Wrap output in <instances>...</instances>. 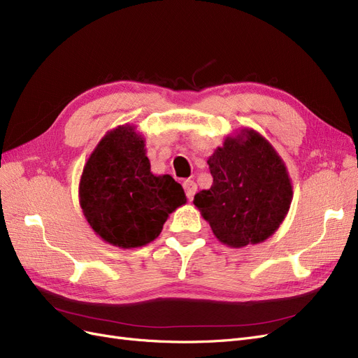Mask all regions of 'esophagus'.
<instances>
[{
    "instance_id": "34e87169",
    "label": "esophagus",
    "mask_w": 358,
    "mask_h": 358,
    "mask_svg": "<svg viewBox=\"0 0 358 358\" xmlns=\"http://www.w3.org/2000/svg\"><path fill=\"white\" fill-rule=\"evenodd\" d=\"M183 189H185V192H187V197H188V200H192L194 199V196H196V191H197V185H196V182L194 180H185L183 182Z\"/></svg>"
}]
</instances>
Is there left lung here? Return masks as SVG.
<instances>
[{
  "instance_id": "obj_1",
  "label": "left lung",
  "mask_w": 358,
  "mask_h": 358,
  "mask_svg": "<svg viewBox=\"0 0 358 358\" xmlns=\"http://www.w3.org/2000/svg\"><path fill=\"white\" fill-rule=\"evenodd\" d=\"M213 183L194 204L216 239L231 248L264 242L288 213L292 187L284 161L254 129L229 136L208 159Z\"/></svg>"
}]
</instances>
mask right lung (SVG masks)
Returning <instances> with one entry per match:
<instances>
[{"label": "right lung", "mask_w": 358, "mask_h": 358, "mask_svg": "<svg viewBox=\"0 0 358 358\" xmlns=\"http://www.w3.org/2000/svg\"><path fill=\"white\" fill-rule=\"evenodd\" d=\"M79 200L91 229L124 249L157 239L169 215L187 203L180 183L152 175L145 140L129 125L112 129L96 145L82 173Z\"/></svg>", "instance_id": "right-lung-1"}]
</instances>
